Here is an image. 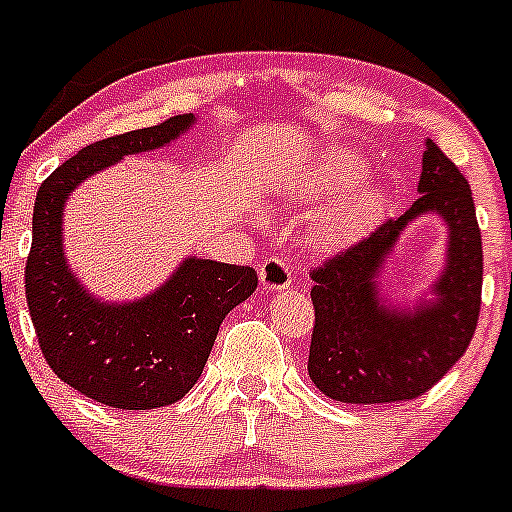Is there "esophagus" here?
<instances>
[{
  "instance_id": "obj_1",
  "label": "esophagus",
  "mask_w": 512,
  "mask_h": 512,
  "mask_svg": "<svg viewBox=\"0 0 512 512\" xmlns=\"http://www.w3.org/2000/svg\"><path fill=\"white\" fill-rule=\"evenodd\" d=\"M258 276H261V286L266 291H283V288L291 286V268L283 258H266V261L258 266Z\"/></svg>"
}]
</instances>
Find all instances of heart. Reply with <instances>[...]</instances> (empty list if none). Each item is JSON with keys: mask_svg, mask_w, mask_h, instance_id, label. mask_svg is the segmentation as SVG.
<instances>
[{"mask_svg": "<svg viewBox=\"0 0 512 512\" xmlns=\"http://www.w3.org/2000/svg\"><path fill=\"white\" fill-rule=\"evenodd\" d=\"M362 172H365V167H362V162L355 155H347V152L337 150L323 162V167L318 170V177L308 184V192L323 194L335 187H350V184H355L362 177ZM365 207V199L333 204V207L320 212L318 221H315V231H318V236L325 244H337V241L347 239L357 229V224L362 221V214H365Z\"/></svg>", "mask_w": 512, "mask_h": 512, "instance_id": "b5f03b06", "label": "heart"}]
</instances>
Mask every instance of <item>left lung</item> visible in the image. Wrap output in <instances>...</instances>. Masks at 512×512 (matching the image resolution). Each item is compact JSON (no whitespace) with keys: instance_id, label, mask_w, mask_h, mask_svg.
<instances>
[{"instance_id":"1","label":"left lung","mask_w":512,"mask_h":512,"mask_svg":"<svg viewBox=\"0 0 512 512\" xmlns=\"http://www.w3.org/2000/svg\"><path fill=\"white\" fill-rule=\"evenodd\" d=\"M439 213L450 226L437 298L414 311L387 306L378 268L416 216ZM315 308L308 374L325 397L345 404L409 402L429 392L463 357L481 313L483 244L471 187L434 140L421 157L419 199L323 266L313 268Z\"/></svg>"}]
</instances>
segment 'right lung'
I'll return each instance as SVG.
<instances>
[{
	"mask_svg": "<svg viewBox=\"0 0 512 512\" xmlns=\"http://www.w3.org/2000/svg\"><path fill=\"white\" fill-rule=\"evenodd\" d=\"M194 115L115 135L83 147L36 192L26 303L44 360L61 382L113 409L175 404L202 377L221 320L256 291L251 266L184 258L155 293L103 303L81 286L63 256V204L86 177L177 140Z\"/></svg>",
	"mask_w": 512,
	"mask_h": 512,
	"instance_id": "obj_1",
	"label": "right lung"
}]
</instances>
